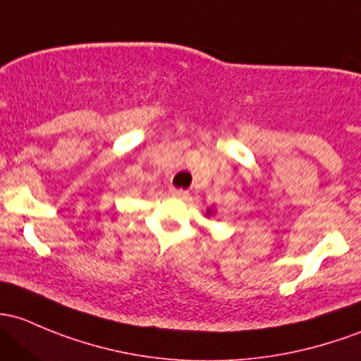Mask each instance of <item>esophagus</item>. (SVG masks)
<instances>
[{"label":"esophagus","instance_id":"esophagus-1","mask_svg":"<svg viewBox=\"0 0 361 361\" xmlns=\"http://www.w3.org/2000/svg\"><path fill=\"white\" fill-rule=\"evenodd\" d=\"M169 193L173 197H180V199H187L188 190H183V188H171Z\"/></svg>","mask_w":361,"mask_h":361}]
</instances>
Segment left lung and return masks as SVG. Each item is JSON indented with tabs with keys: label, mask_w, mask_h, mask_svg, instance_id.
<instances>
[{
	"label": "left lung",
	"mask_w": 361,
	"mask_h": 361,
	"mask_svg": "<svg viewBox=\"0 0 361 361\" xmlns=\"http://www.w3.org/2000/svg\"><path fill=\"white\" fill-rule=\"evenodd\" d=\"M209 214H211V211H209Z\"/></svg>",
	"instance_id": "obj_1"
}]
</instances>
